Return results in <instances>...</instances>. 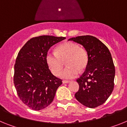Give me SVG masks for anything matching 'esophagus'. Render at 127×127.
<instances>
[{
  "label": "esophagus",
  "mask_w": 127,
  "mask_h": 127,
  "mask_svg": "<svg viewBox=\"0 0 127 127\" xmlns=\"http://www.w3.org/2000/svg\"><path fill=\"white\" fill-rule=\"evenodd\" d=\"M70 82V81H68V80H63V83H68Z\"/></svg>",
  "instance_id": "esophagus-1"
}]
</instances>
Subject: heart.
<instances>
[{"label": "heart", "mask_w": 127, "mask_h": 127, "mask_svg": "<svg viewBox=\"0 0 127 127\" xmlns=\"http://www.w3.org/2000/svg\"><path fill=\"white\" fill-rule=\"evenodd\" d=\"M46 57L51 72L55 75H59L64 62H67V66L59 74L61 78L66 79L77 76L79 70L86 68L88 62L87 50L72 42L61 44L57 48V52L48 51Z\"/></svg>", "instance_id": "obj_1"}]
</instances>
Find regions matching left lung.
I'll list each match as a JSON object with an SVG mask.
<instances>
[{"mask_svg": "<svg viewBox=\"0 0 127 127\" xmlns=\"http://www.w3.org/2000/svg\"><path fill=\"white\" fill-rule=\"evenodd\" d=\"M83 46L88 55V64L83 75L77 79L79 85L76 99L88 108L103 105L114 86L115 66L108 48L96 37L78 36L68 39Z\"/></svg>", "mask_w": 127, "mask_h": 127, "instance_id": "1", "label": "left lung"}]
</instances>
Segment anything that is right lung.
<instances>
[{"label": "right lung", "mask_w": 127, "mask_h": 127, "mask_svg": "<svg viewBox=\"0 0 127 127\" xmlns=\"http://www.w3.org/2000/svg\"><path fill=\"white\" fill-rule=\"evenodd\" d=\"M65 39L50 35L33 37L18 54L13 83L20 99L34 110L50 105L61 85L62 80L51 73L46 57L51 46Z\"/></svg>", "instance_id": "add662e5"}]
</instances>
